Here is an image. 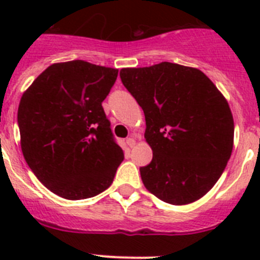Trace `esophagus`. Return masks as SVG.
I'll return each instance as SVG.
<instances>
[{
	"instance_id": "34e87169",
	"label": "esophagus",
	"mask_w": 260,
	"mask_h": 260,
	"mask_svg": "<svg viewBox=\"0 0 260 260\" xmlns=\"http://www.w3.org/2000/svg\"><path fill=\"white\" fill-rule=\"evenodd\" d=\"M126 143H127L130 147H134L135 146V139H134V138H127V139H126Z\"/></svg>"
}]
</instances>
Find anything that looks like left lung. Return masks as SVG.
<instances>
[{"label": "left lung", "mask_w": 260, "mask_h": 260, "mask_svg": "<svg viewBox=\"0 0 260 260\" xmlns=\"http://www.w3.org/2000/svg\"><path fill=\"white\" fill-rule=\"evenodd\" d=\"M119 77L146 117L144 138L153 152L141 168L146 189L176 206L201 199L233 150L228 102L201 70L172 62L122 69Z\"/></svg>", "instance_id": "1"}]
</instances>
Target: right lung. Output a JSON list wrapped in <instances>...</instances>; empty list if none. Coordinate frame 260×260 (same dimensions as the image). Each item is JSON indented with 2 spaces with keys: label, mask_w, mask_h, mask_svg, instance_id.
Wrapping results in <instances>:
<instances>
[{
  "label": "right lung",
  "mask_w": 260,
  "mask_h": 260,
  "mask_svg": "<svg viewBox=\"0 0 260 260\" xmlns=\"http://www.w3.org/2000/svg\"><path fill=\"white\" fill-rule=\"evenodd\" d=\"M117 75V69L82 59L53 63L20 99L23 156L58 197L79 201L100 194L123 161L102 105Z\"/></svg>",
  "instance_id": "1"
}]
</instances>
